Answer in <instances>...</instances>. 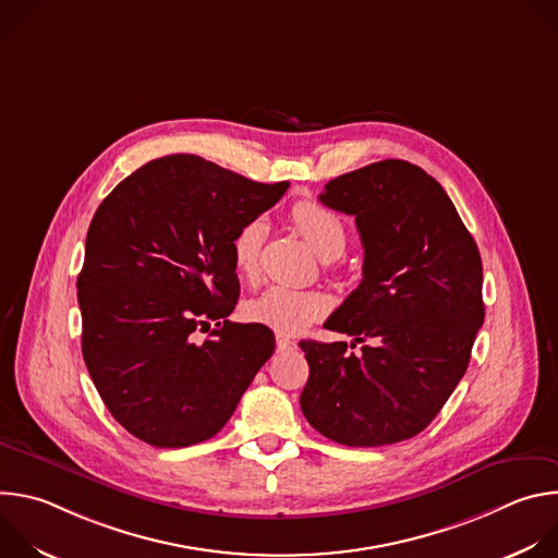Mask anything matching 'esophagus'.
I'll use <instances>...</instances> for the list:
<instances>
[{
    "instance_id": "esophagus-1",
    "label": "esophagus",
    "mask_w": 558,
    "mask_h": 558,
    "mask_svg": "<svg viewBox=\"0 0 558 558\" xmlns=\"http://www.w3.org/2000/svg\"><path fill=\"white\" fill-rule=\"evenodd\" d=\"M298 344L284 336H276V349L278 351H293Z\"/></svg>"
}]
</instances>
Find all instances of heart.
<instances>
[{
    "instance_id": "heart-1",
    "label": "heart",
    "mask_w": 558,
    "mask_h": 558,
    "mask_svg": "<svg viewBox=\"0 0 558 558\" xmlns=\"http://www.w3.org/2000/svg\"><path fill=\"white\" fill-rule=\"evenodd\" d=\"M291 222L306 238V243L315 250V254L325 260H333L342 256V252L347 250L349 233L344 220L323 205H317L313 201L295 203L291 209ZM265 235L267 225L260 218L245 222L235 231L231 243V256L233 267L241 276H256ZM327 311L329 300L323 293L302 291L282 284L269 287L258 298H254L245 308L252 323L265 325L287 336L302 333L308 325L320 320Z\"/></svg>"
}]
</instances>
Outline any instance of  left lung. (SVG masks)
<instances>
[{"label": "left lung", "mask_w": 558, "mask_h": 558, "mask_svg": "<svg viewBox=\"0 0 558 558\" xmlns=\"http://www.w3.org/2000/svg\"><path fill=\"white\" fill-rule=\"evenodd\" d=\"M320 201L355 216L364 245L362 282L325 327L368 344L300 342L302 413L344 446L411 439L452 395L484 325L480 250L444 187L400 158L329 181Z\"/></svg>", "instance_id": "8db88e82"}]
</instances>
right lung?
Masks as SVG:
<instances>
[{
  "label": "right lung",
  "mask_w": 558,
  "mask_h": 558,
  "mask_svg": "<svg viewBox=\"0 0 558 558\" xmlns=\"http://www.w3.org/2000/svg\"><path fill=\"white\" fill-rule=\"evenodd\" d=\"M287 190L170 154L99 205L76 278L82 351L104 404L141 441L185 448L214 437L274 355L269 327L227 320L241 295L231 243Z\"/></svg>",
  "instance_id": "obj_1"
}]
</instances>
